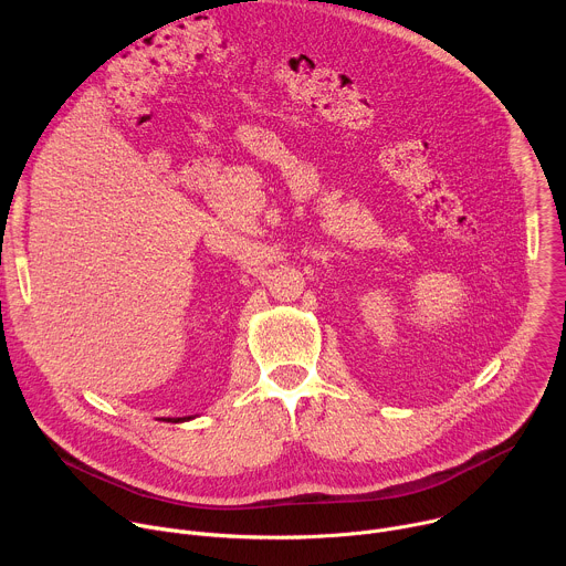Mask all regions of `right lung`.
I'll return each instance as SVG.
<instances>
[{
	"label": "right lung",
	"instance_id": "1",
	"mask_svg": "<svg viewBox=\"0 0 566 566\" xmlns=\"http://www.w3.org/2000/svg\"><path fill=\"white\" fill-rule=\"evenodd\" d=\"M168 421H170V419H168ZM177 421H179V419H177Z\"/></svg>",
	"mask_w": 566,
	"mask_h": 566
}]
</instances>
